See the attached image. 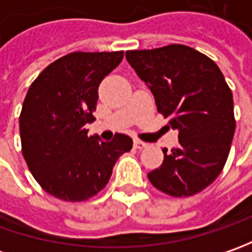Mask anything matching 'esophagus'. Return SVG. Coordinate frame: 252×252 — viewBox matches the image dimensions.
Returning a JSON list of instances; mask_svg holds the SVG:
<instances>
[{
	"instance_id": "esophagus-1",
	"label": "esophagus",
	"mask_w": 252,
	"mask_h": 252,
	"mask_svg": "<svg viewBox=\"0 0 252 252\" xmlns=\"http://www.w3.org/2000/svg\"><path fill=\"white\" fill-rule=\"evenodd\" d=\"M133 146H134V149H139V150H141V149H146L149 144H147V143H144V141H141V140H134Z\"/></svg>"
}]
</instances>
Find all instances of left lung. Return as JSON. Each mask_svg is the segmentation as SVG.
I'll list each match as a JSON object with an SVG mask.
<instances>
[{"instance_id": "left-lung-1", "label": "left lung", "mask_w": 252, "mask_h": 252, "mask_svg": "<svg viewBox=\"0 0 252 252\" xmlns=\"http://www.w3.org/2000/svg\"><path fill=\"white\" fill-rule=\"evenodd\" d=\"M150 88L157 111L178 130L179 144L164 149L150 182L171 196H192L209 187L227 161L236 130L233 94L216 63L184 44L126 52Z\"/></svg>"}]
</instances>
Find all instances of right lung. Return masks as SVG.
I'll list each match as a JSON object with an SVG mask.
<instances>
[{"mask_svg": "<svg viewBox=\"0 0 252 252\" xmlns=\"http://www.w3.org/2000/svg\"><path fill=\"white\" fill-rule=\"evenodd\" d=\"M123 52H74L47 65L29 87L19 116L22 154L39 185L67 202H81L106 187L115 162L133 140L116 133L102 141L84 129L95 121L98 87Z\"/></svg>", "mask_w": 252, "mask_h": 252, "instance_id": "right-lung-1", "label": "right lung"}]
</instances>
